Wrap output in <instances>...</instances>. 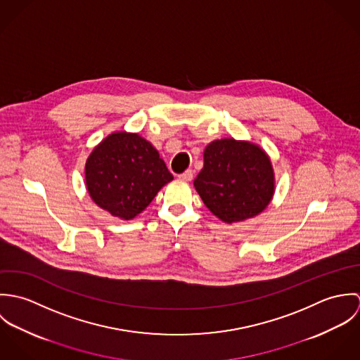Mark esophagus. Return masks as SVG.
<instances>
[{"mask_svg": "<svg viewBox=\"0 0 360 360\" xmlns=\"http://www.w3.org/2000/svg\"><path fill=\"white\" fill-rule=\"evenodd\" d=\"M193 177H194L193 170H186L184 173L179 174V179H180V180H183V181H191V180H193Z\"/></svg>", "mask_w": 360, "mask_h": 360, "instance_id": "obj_1", "label": "esophagus"}]
</instances>
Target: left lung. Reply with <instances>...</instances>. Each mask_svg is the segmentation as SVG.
<instances>
[{"instance_id": "obj_1", "label": "left lung", "mask_w": 360, "mask_h": 360, "mask_svg": "<svg viewBox=\"0 0 360 360\" xmlns=\"http://www.w3.org/2000/svg\"><path fill=\"white\" fill-rule=\"evenodd\" d=\"M194 187L206 207L231 224L252 219L270 204L276 179L271 160L255 143L234 139L206 146Z\"/></svg>"}]
</instances>
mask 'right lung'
Masks as SVG:
<instances>
[{
  "instance_id": "add662e5",
  "label": "right lung",
  "mask_w": 360,
  "mask_h": 360,
  "mask_svg": "<svg viewBox=\"0 0 360 360\" xmlns=\"http://www.w3.org/2000/svg\"><path fill=\"white\" fill-rule=\"evenodd\" d=\"M84 174L91 200L122 220L134 219L173 180L154 146L127 131H115L96 146Z\"/></svg>"
}]
</instances>
